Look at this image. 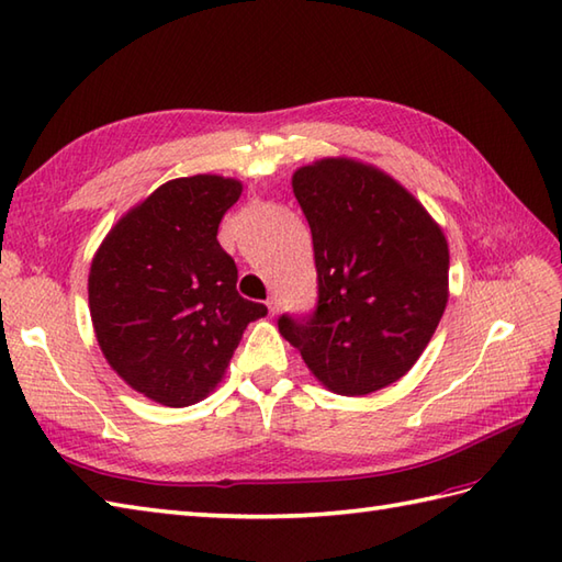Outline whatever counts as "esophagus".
<instances>
[{
    "label": "esophagus",
    "mask_w": 562,
    "mask_h": 562,
    "mask_svg": "<svg viewBox=\"0 0 562 562\" xmlns=\"http://www.w3.org/2000/svg\"><path fill=\"white\" fill-rule=\"evenodd\" d=\"M268 312L274 316V314H278V300H274V296H270V300H268Z\"/></svg>",
    "instance_id": "34e87169"
}]
</instances>
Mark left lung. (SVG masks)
I'll return each mask as SVG.
<instances>
[{"label":"left lung","instance_id":"left-lung-1","mask_svg":"<svg viewBox=\"0 0 562 562\" xmlns=\"http://www.w3.org/2000/svg\"><path fill=\"white\" fill-rule=\"evenodd\" d=\"M312 226L316 312L278 328L340 396L398 381L435 336L449 300V246L408 190L376 166L321 159L292 176Z\"/></svg>","mask_w":562,"mask_h":562}]
</instances>
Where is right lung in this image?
Returning <instances> with one entry per match:
<instances>
[{
	"instance_id": "1",
	"label": "right lung",
	"mask_w": 562,
	"mask_h": 562,
	"mask_svg": "<svg viewBox=\"0 0 562 562\" xmlns=\"http://www.w3.org/2000/svg\"><path fill=\"white\" fill-rule=\"evenodd\" d=\"M238 195L234 178H173L130 210L91 260L89 308L103 357L169 408L205 398L246 326L268 314L236 292V262L217 241Z\"/></svg>"
}]
</instances>
